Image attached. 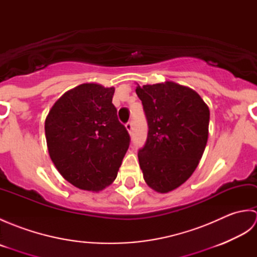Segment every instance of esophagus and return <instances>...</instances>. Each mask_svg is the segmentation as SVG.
I'll use <instances>...</instances> for the list:
<instances>
[{"instance_id": "34e87169", "label": "esophagus", "mask_w": 257, "mask_h": 257, "mask_svg": "<svg viewBox=\"0 0 257 257\" xmlns=\"http://www.w3.org/2000/svg\"><path fill=\"white\" fill-rule=\"evenodd\" d=\"M125 129H127V132L130 134L132 133V129H133V123L132 121H128L127 123H125Z\"/></svg>"}]
</instances>
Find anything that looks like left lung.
<instances>
[{
    "instance_id": "1",
    "label": "left lung",
    "mask_w": 257,
    "mask_h": 257,
    "mask_svg": "<svg viewBox=\"0 0 257 257\" xmlns=\"http://www.w3.org/2000/svg\"><path fill=\"white\" fill-rule=\"evenodd\" d=\"M136 92L149 129L138 151L144 179L157 192H170L199 165L209 136V107L198 92L173 81L138 85Z\"/></svg>"
}]
</instances>
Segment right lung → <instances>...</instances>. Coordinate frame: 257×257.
<instances>
[{"label": "right lung", "instance_id": "right-lung-1", "mask_svg": "<svg viewBox=\"0 0 257 257\" xmlns=\"http://www.w3.org/2000/svg\"><path fill=\"white\" fill-rule=\"evenodd\" d=\"M113 92V87L81 84L65 92L45 120L52 161L81 190L98 192L110 184L129 148V134L112 105Z\"/></svg>", "mask_w": 257, "mask_h": 257}]
</instances>
